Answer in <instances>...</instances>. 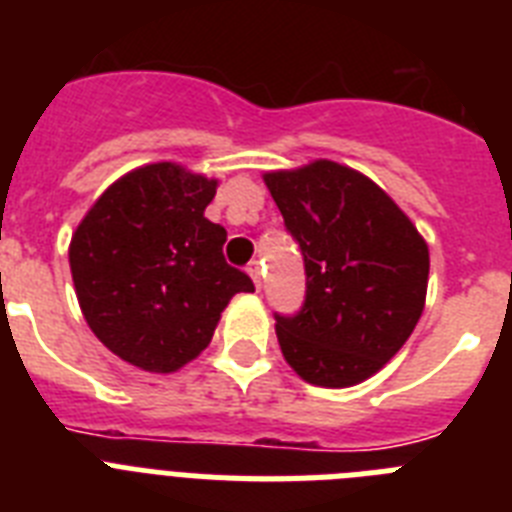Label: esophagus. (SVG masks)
<instances>
[{"mask_svg": "<svg viewBox=\"0 0 512 512\" xmlns=\"http://www.w3.org/2000/svg\"><path fill=\"white\" fill-rule=\"evenodd\" d=\"M247 270H249V276H252V281H255L257 289H260V286H263V265L255 260V263H249Z\"/></svg>", "mask_w": 512, "mask_h": 512, "instance_id": "obj_1", "label": "esophagus"}]
</instances>
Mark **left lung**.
<instances>
[{
	"mask_svg": "<svg viewBox=\"0 0 512 512\" xmlns=\"http://www.w3.org/2000/svg\"><path fill=\"white\" fill-rule=\"evenodd\" d=\"M265 184L307 276L299 312L273 315L286 362L322 388L367 380L422 317L427 244L372 179L341 163L265 174Z\"/></svg>",
	"mask_w": 512,
	"mask_h": 512,
	"instance_id": "1",
	"label": "left lung"
}]
</instances>
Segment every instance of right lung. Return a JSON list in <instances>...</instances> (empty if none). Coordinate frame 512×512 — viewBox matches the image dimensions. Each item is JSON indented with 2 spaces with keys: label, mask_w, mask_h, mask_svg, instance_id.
<instances>
[{
  "label": "right lung",
  "mask_w": 512,
  "mask_h": 512,
  "mask_svg": "<svg viewBox=\"0 0 512 512\" xmlns=\"http://www.w3.org/2000/svg\"><path fill=\"white\" fill-rule=\"evenodd\" d=\"M216 182L150 163L114 182L70 244L77 302L109 351L148 372H174L213 338L252 278L223 257L226 229L205 218Z\"/></svg>",
  "instance_id": "right-lung-1"
}]
</instances>
